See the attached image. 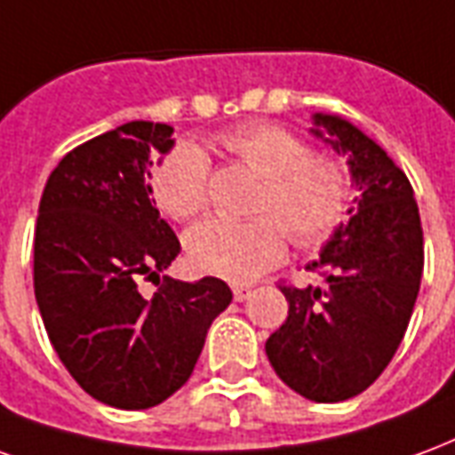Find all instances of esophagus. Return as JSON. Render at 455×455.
Wrapping results in <instances>:
<instances>
[{
	"mask_svg": "<svg viewBox=\"0 0 455 455\" xmlns=\"http://www.w3.org/2000/svg\"><path fill=\"white\" fill-rule=\"evenodd\" d=\"M232 296H235V300H237V303H242V300H247V298L251 296V288L250 286H232Z\"/></svg>",
	"mask_w": 455,
	"mask_h": 455,
	"instance_id": "1",
	"label": "esophagus"
}]
</instances>
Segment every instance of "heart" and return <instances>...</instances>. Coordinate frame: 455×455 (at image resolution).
Instances as JSON below:
<instances>
[{"instance_id": "obj_1", "label": "heart", "mask_w": 455, "mask_h": 455, "mask_svg": "<svg viewBox=\"0 0 455 455\" xmlns=\"http://www.w3.org/2000/svg\"><path fill=\"white\" fill-rule=\"evenodd\" d=\"M235 162L259 174L251 220L211 218L187 232L191 268L228 281H251L286 254L288 234L300 250L332 237L351 201L349 169L330 155H317L298 132L278 123L251 121L220 135ZM211 159L194 142H179L152 174L155 204L174 220H191L208 205Z\"/></svg>"}]
</instances>
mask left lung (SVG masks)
<instances>
[{"label": "left lung", "instance_id": "1", "mask_svg": "<svg viewBox=\"0 0 455 455\" xmlns=\"http://www.w3.org/2000/svg\"><path fill=\"white\" fill-rule=\"evenodd\" d=\"M315 135L349 157L361 194L320 259L305 268L324 286L281 283L286 323L267 339L276 376L315 403H341L376 380L404 337L419 293L424 237L412 184L368 135L339 116L315 114Z\"/></svg>", "mask_w": 455, "mask_h": 455}]
</instances>
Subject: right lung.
Returning a JSON list of instances; mask_svg holds the SVG:
<instances>
[{"mask_svg": "<svg viewBox=\"0 0 455 455\" xmlns=\"http://www.w3.org/2000/svg\"><path fill=\"white\" fill-rule=\"evenodd\" d=\"M172 125L131 121L69 150L43 188L33 288L45 332L79 387L118 410H148L184 386L208 327L230 305L225 281L162 276L181 244L150 198L155 152Z\"/></svg>", "mask_w": 455, "mask_h": 455, "instance_id": "1", "label": "right lung"}]
</instances>
